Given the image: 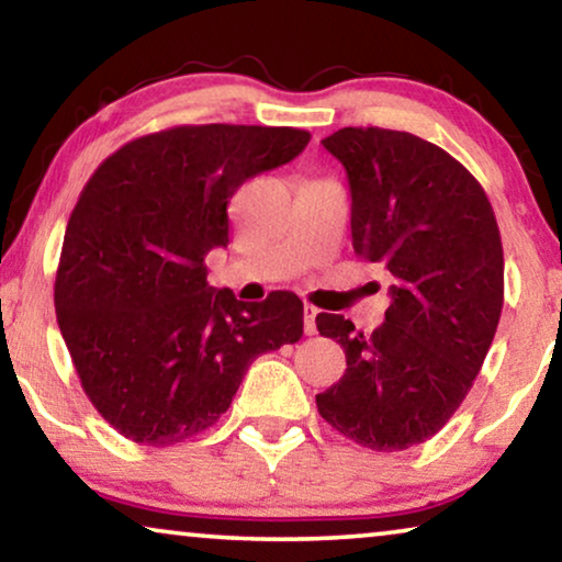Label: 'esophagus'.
I'll use <instances>...</instances> for the list:
<instances>
[{"instance_id":"34e87169","label":"esophagus","mask_w":562,"mask_h":562,"mask_svg":"<svg viewBox=\"0 0 562 562\" xmlns=\"http://www.w3.org/2000/svg\"><path fill=\"white\" fill-rule=\"evenodd\" d=\"M314 319H317V310H314L312 304H304V333L306 335L317 333V325H314Z\"/></svg>"}]
</instances>
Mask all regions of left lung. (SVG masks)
Wrapping results in <instances>:
<instances>
[{
	"label": "left lung",
	"mask_w": 562,
	"mask_h": 562,
	"mask_svg": "<svg viewBox=\"0 0 562 562\" xmlns=\"http://www.w3.org/2000/svg\"><path fill=\"white\" fill-rule=\"evenodd\" d=\"M322 145L348 173L352 250L394 283L386 322L371 335L342 314H317L319 335L348 360L317 409L368 450H406L448 425L494 342L502 235L481 183L435 143L342 127Z\"/></svg>",
	"instance_id": "1"
}]
</instances>
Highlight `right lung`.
Segmentation results:
<instances>
[{"instance_id":"1","label":"right lung","mask_w":562,"mask_h":562,"mask_svg":"<svg viewBox=\"0 0 562 562\" xmlns=\"http://www.w3.org/2000/svg\"><path fill=\"white\" fill-rule=\"evenodd\" d=\"M310 137L176 125L125 143L91 173L68 217L53 302L83 394L122 437L168 448L204 432L252 360L304 335L296 294L240 302L206 283L204 258L227 248L235 191Z\"/></svg>"}]
</instances>
